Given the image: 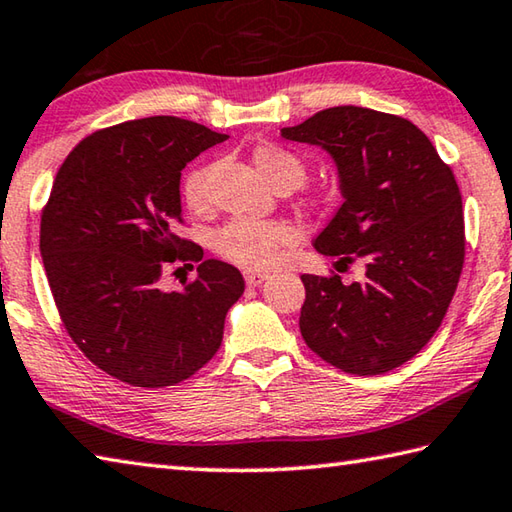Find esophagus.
Segmentation results:
<instances>
[{
	"label": "esophagus",
	"mask_w": 512,
	"mask_h": 512,
	"mask_svg": "<svg viewBox=\"0 0 512 512\" xmlns=\"http://www.w3.org/2000/svg\"><path fill=\"white\" fill-rule=\"evenodd\" d=\"M246 277V284L248 286H259L264 280H266V273H259V271H246L244 273Z\"/></svg>",
	"instance_id": "obj_1"
}]
</instances>
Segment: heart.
I'll list each match as a JSON object with an SVG mask.
<instances>
[{
  "mask_svg": "<svg viewBox=\"0 0 512 512\" xmlns=\"http://www.w3.org/2000/svg\"><path fill=\"white\" fill-rule=\"evenodd\" d=\"M253 161L259 174L273 185L275 190H295L309 176V165L304 156L282 145L264 143L257 145L253 152ZM210 176L212 165L203 163L192 167L183 176L181 194L183 201L192 210H203L210 203ZM318 203V201H315ZM295 241V230L284 221H266V219H248L235 217L221 226L212 246L228 262L244 268H268L277 262L280 250Z\"/></svg>",
  "mask_w": 512,
  "mask_h": 512,
  "instance_id": "obj_1",
  "label": "heart"
}]
</instances>
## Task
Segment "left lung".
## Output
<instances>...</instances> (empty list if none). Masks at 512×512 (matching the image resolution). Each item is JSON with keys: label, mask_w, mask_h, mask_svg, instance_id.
<instances>
[{"label": "left lung", "mask_w": 512, "mask_h": 512, "mask_svg": "<svg viewBox=\"0 0 512 512\" xmlns=\"http://www.w3.org/2000/svg\"><path fill=\"white\" fill-rule=\"evenodd\" d=\"M336 161L342 206L313 246L340 264L362 259L360 282L302 275L306 345L347 374L376 376L414 358L457 291L466 230L461 192L421 129L367 107H331L284 127Z\"/></svg>", "instance_id": "left-lung-1"}]
</instances>
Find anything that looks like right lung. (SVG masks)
<instances>
[{"instance_id":"1","label":"right lung","mask_w":512,"mask_h":512,"mask_svg":"<svg viewBox=\"0 0 512 512\" xmlns=\"http://www.w3.org/2000/svg\"><path fill=\"white\" fill-rule=\"evenodd\" d=\"M226 138L176 116L129 120L82 138L55 174L40 224L46 280L71 340L127 385L197 374L244 293L235 266L176 235L181 170ZM176 261H199L198 277L165 292L160 275Z\"/></svg>"}]
</instances>
